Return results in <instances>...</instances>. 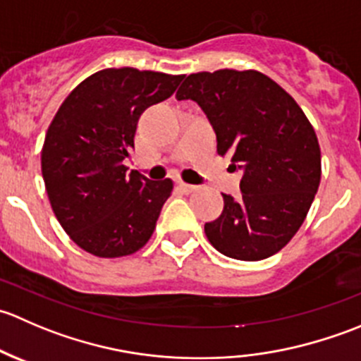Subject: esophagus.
Instances as JSON below:
<instances>
[{"mask_svg":"<svg viewBox=\"0 0 361 361\" xmlns=\"http://www.w3.org/2000/svg\"><path fill=\"white\" fill-rule=\"evenodd\" d=\"M178 188H180L183 194H192V192L197 190V187H195V185H188V183H185V181H180V183H178Z\"/></svg>","mask_w":361,"mask_h":361,"instance_id":"34e87169","label":"esophagus"}]
</instances>
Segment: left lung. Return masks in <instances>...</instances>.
I'll use <instances>...</instances> for the list:
<instances>
[{"instance_id":"obj_1","label":"left lung","mask_w":361,"mask_h":361,"mask_svg":"<svg viewBox=\"0 0 361 361\" xmlns=\"http://www.w3.org/2000/svg\"><path fill=\"white\" fill-rule=\"evenodd\" d=\"M202 108L218 155L243 169V197L204 225L220 253L257 262L285 248L304 224L322 180L318 137L297 101L255 69L192 73L176 92Z\"/></svg>"}]
</instances>
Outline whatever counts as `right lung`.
Here are the masks:
<instances>
[{"label": "right lung", "mask_w": 361, "mask_h": 361, "mask_svg": "<svg viewBox=\"0 0 361 361\" xmlns=\"http://www.w3.org/2000/svg\"><path fill=\"white\" fill-rule=\"evenodd\" d=\"M185 75L108 68L69 92L47 130L42 174L61 227L99 258L136 253L152 238L173 192L169 178L152 181L127 171L137 120L167 99Z\"/></svg>", "instance_id": "1"}]
</instances>
